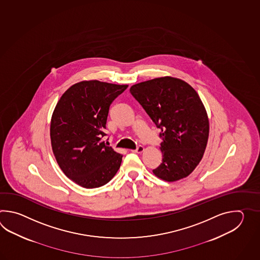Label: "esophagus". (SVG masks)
Wrapping results in <instances>:
<instances>
[{
  "label": "esophagus",
  "mask_w": 260,
  "mask_h": 260,
  "mask_svg": "<svg viewBox=\"0 0 260 260\" xmlns=\"http://www.w3.org/2000/svg\"><path fill=\"white\" fill-rule=\"evenodd\" d=\"M135 151H136V152H138V153H141V152H143V146H141V145H138V147H137V149H135Z\"/></svg>",
  "instance_id": "obj_1"
}]
</instances>
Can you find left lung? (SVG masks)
I'll list each match as a JSON object with an SVG mask.
<instances>
[{
  "label": "left lung",
  "mask_w": 260,
  "mask_h": 260,
  "mask_svg": "<svg viewBox=\"0 0 260 260\" xmlns=\"http://www.w3.org/2000/svg\"><path fill=\"white\" fill-rule=\"evenodd\" d=\"M130 93L160 130L162 162L153 173L173 182L188 177L202 160L209 122L199 94L177 78H157L133 85Z\"/></svg>",
  "instance_id": "obj_1"
}]
</instances>
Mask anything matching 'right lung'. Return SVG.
<instances>
[{
  "label": "right lung",
  "mask_w": 260,
  "mask_h": 260,
  "mask_svg": "<svg viewBox=\"0 0 260 260\" xmlns=\"http://www.w3.org/2000/svg\"><path fill=\"white\" fill-rule=\"evenodd\" d=\"M100 81L75 83L62 94L51 120L52 149L62 171L83 188H99L119 170L122 155L102 141L112 101L127 88Z\"/></svg>",
  "instance_id": "right-lung-1"
}]
</instances>
